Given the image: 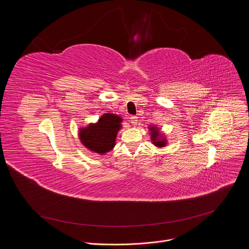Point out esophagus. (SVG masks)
<instances>
[{
  "instance_id": "obj_1",
  "label": "esophagus",
  "mask_w": 249,
  "mask_h": 249,
  "mask_svg": "<svg viewBox=\"0 0 249 249\" xmlns=\"http://www.w3.org/2000/svg\"><path fill=\"white\" fill-rule=\"evenodd\" d=\"M130 121H131L132 125H137L138 124V117L137 116H131Z\"/></svg>"
}]
</instances>
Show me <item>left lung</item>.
I'll return each mask as SVG.
<instances>
[{"label": "left lung", "instance_id": "obj_1", "mask_svg": "<svg viewBox=\"0 0 249 249\" xmlns=\"http://www.w3.org/2000/svg\"><path fill=\"white\" fill-rule=\"evenodd\" d=\"M149 131L153 145H155L157 148H163L167 145V139L160 131V127L156 125H149Z\"/></svg>", "mask_w": 249, "mask_h": 249}]
</instances>
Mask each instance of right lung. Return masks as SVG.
<instances>
[{
  "label": "right lung",
  "mask_w": 249,
  "mask_h": 249,
  "mask_svg": "<svg viewBox=\"0 0 249 249\" xmlns=\"http://www.w3.org/2000/svg\"><path fill=\"white\" fill-rule=\"evenodd\" d=\"M123 118L117 114L104 113L95 123H89L79 130L81 143L90 152L105 155L116 144V136L122 128Z\"/></svg>",
  "instance_id": "1"
}]
</instances>
